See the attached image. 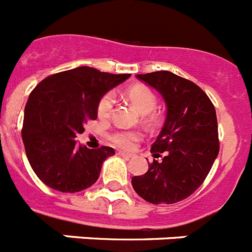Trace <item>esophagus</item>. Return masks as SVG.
I'll return each mask as SVG.
<instances>
[{
  "label": "esophagus",
  "mask_w": 252,
  "mask_h": 252,
  "mask_svg": "<svg viewBox=\"0 0 252 252\" xmlns=\"http://www.w3.org/2000/svg\"><path fill=\"white\" fill-rule=\"evenodd\" d=\"M118 156H121V157H125V158H127L130 159L131 157H132V154H128V153H125V152H118Z\"/></svg>",
  "instance_id": "obj_1"
}]
</instances>
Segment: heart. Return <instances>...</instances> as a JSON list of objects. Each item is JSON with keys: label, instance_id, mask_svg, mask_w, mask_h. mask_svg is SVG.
I'll return each mask as SVG.
<instances>
[{"label": "heart", "instance_id": "obj_1", "mask_svg": "<svg viewBox=\"0 0 252 252\" xmlns=\"http://www.w3.org/2000/svg\"><path fill=\"white\" fill-rule=\"evenodd\" d=\"M126 98L137 109L139 113L147 115L148 120H152L153 111L157 105V96L149 88L141 85V84L134 85L126 90ZM113 107H115V100L111 94L102 96V99L99 100L98 107H96L98 117L102 121H107L113 113ZM139 139H140V135L135 131H115L109 135V141L115 147L124 150L131 149Z\"/></svg>", "mask_w": 252, "mask_h": 252}]
</instances>
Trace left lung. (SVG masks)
Segmentation results:
<instances>
[{"label": "left lung", "mask_w": 252, "mask_h": 252, "mask_svg": "<svg viewBox=\"0 0 252 252\" xmlns=\"http://www.w3.org/2000/svg\"><path fill=\"white\" fill-rule=\"evenodd\" d=\"M158 90L167 116L157 140L154 160L145 175L134 176L132 188L152 204H175L200 188L218 157V122L209 96L196 84L169 71L136 75Z\"/></svg>", "instance_id": "8db88e82"}]
</instances>
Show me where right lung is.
Returning <instances> with one entry per match:
<instances>
[{
	"label": "right lung",
	"mask_w": 252,
	"mask_h": 252,
	"mask_svg": "<svg viewBox=\"0 0 252 252\" xmlns=\"http://www.w3.org/2000/svg\"><path fill=\"white\" fill-rule=\"evenodd\" d=\"M128 77L81 66L51 75L34 88L21 135L28 160L43 184L61 192H79L95 184L103 162L115 150L88 149L75 137L85 131L87 121L96 120L102 96Z\"/></svg>",
	"instance_id": "obj_1"
}]
</instances>
